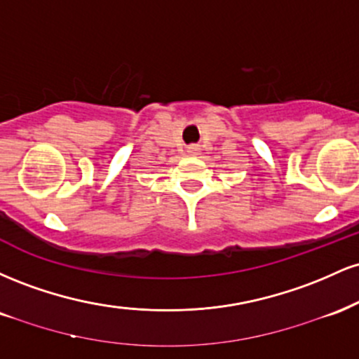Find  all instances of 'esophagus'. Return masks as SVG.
<instances>
[{"mask_svg": "<svg viewBox=\"0 0 359 359\" xmlns=\"http://www.w3.org/2000/svg\"><path fill=\"white\" fill-rule=\"evenodd\" d=\"M199 151H201V148L197 147V145H191V147H187V154L189 155H199Z\"/></svg>", "mask_w": 359, "mask_h": 359, "instance_id": "obj_1", "label": "esophagus"}]
</instances>
